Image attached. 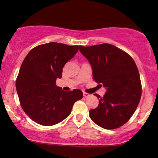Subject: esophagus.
<instances>
[{
  "label": "esophagus",
  "mask_w": 158,
  "mask_h": 158,
  "mask_svg": "<svg viewBox=\"0 0 158 158\" xmlns=\"http://www.w3.org/2000/svg\"><path fill=\"white\" fill-rule=\"evenodd\" d=\"M83 96L85 97V98H86V97H88V96H90L89 94H88V93H86V92H83Z\"/></svg>",
  "instance_id": "34e87169"
}]
</instances>
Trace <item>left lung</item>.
I'll return each instance as SVG.
<instances>
[{
    "label": "left lung",
    "mask_w": 158,
    "mask_h": 158,
    "mask_svg": "<svg viewBox=\"0 0 158 158\" xmlns=\"http://www.w3.org/2000/svg\"><path fill=\"white\" fill-rule=\"evenodd\" d=\"M88 60L94 81L106 89L102 97L94 94L99 105L89 110V117L107 130L125 124L139 105L142 88L140 75L132 57L110 44L79 46Z\"/></svg>",
    "instance_id": "8db88e82"
}]
</instances>
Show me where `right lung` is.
<instances>
[{
	"label": "right lung",
	"instance_id": "obj_1",
	"mask_svg": "<svg viewBox=\"0 0 158 158\" xmlns=\"http://www.w3.org/2000/svg\"><path fill=\"white\" fill-rule=\"evenodd\" d=\"M78 50V45L51 42L33 48L23 60L16 89L22 108L36 123L49 126L62 122L83 98L80 89L65 92L56 85L64 66Z\"/></svg>",
	"mask_w": 158,
	"mask_h": 158
}]
</instances>
